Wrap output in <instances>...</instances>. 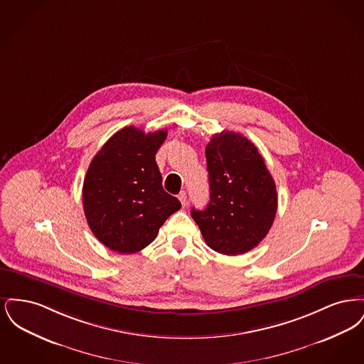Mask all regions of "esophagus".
<instances>
[{
    "mask_svg": "<svg viewBox=\"0 0 364 364\" xmlns=\"http://www.w3.org/2000/svg\"><path fill=\"white\" fill-rule=\"evenodd\" d=\"M178 199H180L183 208H186V206H187V192H186V191H181V192L178 193Z\"/></svg>",
    "mask_w": 364,
    "mask_h": 364,
    "instance_id": "1",
    "label": "esophagus"
}]
</instances>
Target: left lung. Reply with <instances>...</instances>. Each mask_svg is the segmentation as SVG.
Segmentation results:
<instances>
[{"label": "left lung", "instance_id": "8db88e82", "mask_svg": "<svg viewBox=\"0 0 364 364\" xmlns=\"http://www.w3.org/2000/svg\"><path fill=\"white\" fill-rule=\"evenodd\" d=\"M210 202L191 210L208 247L240 255L257 247L277 213L276 183L252 141L233 131L214 135L206 146Z\"/></svg>", "mask_w": 364, "mask_h": 364}]
</instances>
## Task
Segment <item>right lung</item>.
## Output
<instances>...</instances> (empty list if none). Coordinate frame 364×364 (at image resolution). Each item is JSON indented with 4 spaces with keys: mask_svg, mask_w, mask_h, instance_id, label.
<instances>
[{
    "mask_svg": "<svg viewBox=\"0 0 364 364\" xmlns=\"http://www.w3.org/2000/svg\"><path fill=\"white\" fill-rule=\"evenodd\" d=\"M166 129L144 134L134 125L109 139L83 183V208L94 236L119 254L147 247L181 203L162 187L156 154Z\"/></svg>",
    "mask_w": 364,
    "mask_h": 364,
    "instance_id": "1",
    "label": "right lung"
}]
</instances>
